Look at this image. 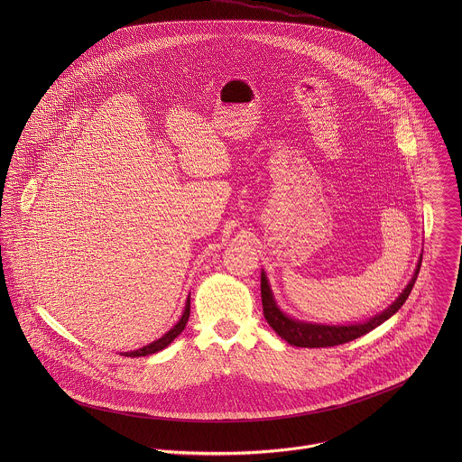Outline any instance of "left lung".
Segmentation results:
<instances>
[{"label":"left lung","mask_w":462,"mask_h":462,"mask_svg":"<svg viewBox=\"0 0 462 462\" xmlns=\"http://www.w3.org/2000/svg\"><path fill=\"white\" fill-rule=\"evenodd\" d=\"M420 264H421V256L418 260L416 270H414L409 284L402 290V293L396 297V300L392 306H388L384 311H381L379 315L372 317L366 322H356V324H348V326L313 324V322H302V320L288 317L277 306V302L273 299V293H272V288H270V282L266 279V273L262 270V302H263L264 319H266V322L272 329L275 330L282 339H286L293 346L319 348V346H334V345L352 341V339L379 328L381 324H384L403 306V302L407 300V297H409V293H411V290L416 282Z\"/></svg>","instance_id":"obj_1"}]
</instances>
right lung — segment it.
Returning a JSON list of instances; mask_svg holds the SVG:
<instances>
[{
	"label": "right lung",
	"mask_w": 462,
	"mask_h": 462,
	"mask_svg": "<svg viewBox=\"0 0 462 462\" xmlns=\"http://www.w3.org/2000/svg\"><path fill=\"white\" fill-rule=\"evenodd\" d=\"M189 317H190V295H189V299H187V302H185V310H183L181 319L178 320V324H176L172 329L169 330V332H165V334H163L162 337H158L156 341H152V343H149V345H145V346H142V348H138V350L125 352V356H128V357H140V356H149V354H156V352L163 350L165 346H169V345L183 332L187 322H189Z\"/></svg>",
	"instance_id": "right-lung-1"
}]
</instances>
